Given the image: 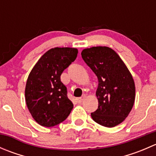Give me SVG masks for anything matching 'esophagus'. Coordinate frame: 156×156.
I'll return each mask as SVG.
<instances>
[{"label":"esophagus","mask_w":156,"mask_h":156,"mask_svg":"<svg viewBox=\"0 0 156 156\" xmlns=\"http://www.w3.org/2000/svg\"><path fill=\"white\" fill-rule=\"evenodd\" d=\"M86 97H87V96L86 95H82V97H79V98H77V102H78V103H82L83 101H84V100H85V98Z\"/></svg>","instance_id":"obj_1"}]
</instances>
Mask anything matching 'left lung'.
Instances as JSON below:
<instances>
[{
  "mask_svg": "<svg viewBox=\"0 0 156 156\" xmlns=\"http://www.w3.org/2000/svg\"><path fill=\"white\" fill-rule=\"evenodd\" d=\"M81 56L98 78V108L91 113L93 120L106 127L119 125L134 103L135 84L130 71L119 54L108 47L84 49Z\"/></svg>",
  "mask_w": 156,
  "mask_h": 156,
  "instance_id": "obj_1",
  "label": "left lung"
}]
</instances>
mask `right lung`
Listing matches in <instances>:
<instances>
[{"label":"right lung","instance_id":"add662e5","mask_svg":"<svg viewBox=\"0 0 156 156\" xmlns=\"http://www.w3.org/2000/svg\"><path fill=\"white\" fill-rule=\"evenodd\" d=\"M78 53V49L72 48L50 49L29 73L25 90L26 103L34 120L41 126L59 125L66 119L73 108L60 76L75 60Z\"/></svg>","mask_w":156,"mask_h":156}]
</instances>
